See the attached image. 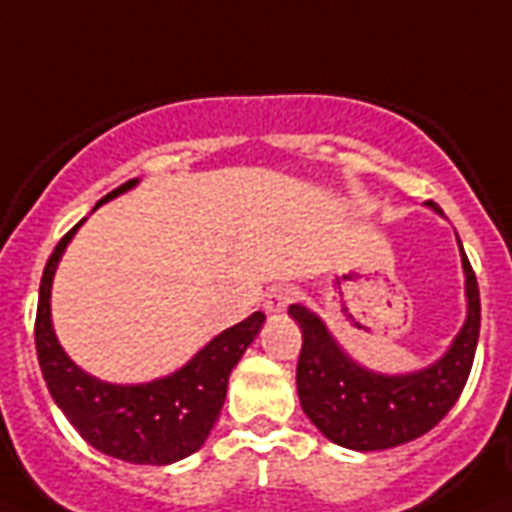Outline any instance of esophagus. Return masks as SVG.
<instances>
[{
	"label": "esophagus",
	"instance_id": "esophagus-1",
	"mask_svg": "<svg viewBox=\"0 0 512 512\" xmlns=\"http://www.w3.org/2000/svg\"><path fill=\"white\" fill-rule=\"evenodd\" d=\"M297 297V289L292 284H273L265 295V311L268 313H279L284 311L292 300Z\"/></svg>",
	"mask_w": 512,
	"mask_h": 512
}]
</instances>
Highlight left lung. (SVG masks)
<instances>
[{
	"label": "left lung",
	"instance_id": "1",
	"mask_svg": "<svg viewBox=\"0 0 512 512\" xmlns=\"http://www.w3.org/2000/svg\"><path fill=\"white\" fill-rule=\"evenodd\" d=\"M462 268L468 295L465 327L446 356L422 372L385 377L361 369L342 353L316 313L303 305H289V316L303 329L297 396L303 412L329 441L356 452H377L425 436L444 420L468 382L481 329L478 281L465 252Z\"/></svg>",
	"mask_w": 512,
	"mask_h": 512
}]
</instances>
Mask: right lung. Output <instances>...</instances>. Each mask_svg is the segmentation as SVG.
<instances>
[{
	"instance_id": "add662e5",
	"label": "right lung",
	"mask_w": 512,
	"mask_h": 512,
	"mask_svg": "<svg viewBox=\"0 0 512 512\" xmlns=\"http://www.w3.org/2000/svg\"><path fill=\"white\" fill-rule=\"evenodd\" d=\"M135 183L138 180H127L114 188L98 201V207L130 191ZM79 225L82 223H76L52 249L39 284L34 340L44 382L68 422L98 452L135 465H170L183 460L207 441L223 409L228 374L257 337L265 313L257 311L236 327L225 329L170 377L146 385H108L95 380L63 353L50 321L52 276Z\"/></svg>"
}]
</instances>
